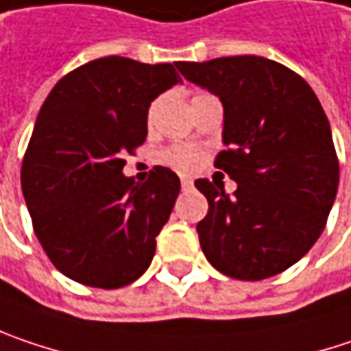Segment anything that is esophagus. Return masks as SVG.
Wrapping results in <instances>:
<instances>
[{"instance_id": "obj_1", "label": "esophagus", "mask_w": 351, "mask_h": 351, "mask_svg": "<svg viewBox=\"0 0 351 351\" xmlns=\"http://www.w3.org/2000/svg\"><path fill=\"white\" fill-rule=\"evenodd\" d=\"M193 186V180L191 178H182V188H191Z\"/></svg>"}]
</instances>
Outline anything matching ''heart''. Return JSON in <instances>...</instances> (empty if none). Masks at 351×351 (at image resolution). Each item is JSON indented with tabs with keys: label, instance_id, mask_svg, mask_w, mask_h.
Segmentation results:
<instances>
[{
	"label": "heart",
	"instance_id": "b5f03b06",
	"mask_svg": "<svg viewBox=\"0 0 351 351\" xmlns=\"http://www.w3.org/2000/svg\"><path fill=\"white\" fill-rule=\"evenodd\" d=\"M158 106H160V99H156L152 106H149V112H147V119L152 121L154 115L158 112ZM160 162L178 169V171H193L199 167V163L204 160V154L199 147L195 145H189V143H173L169 147H165L160 152Z\"/></svg>",
	"mask_w": 351,
	"mask_h": 351
}]
</instances>
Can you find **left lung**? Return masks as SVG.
<instances>
[{"label":"left lung","instance_id":"obj_1","mask_svg":"<svg viewBox=\"0 0 351 351\" xmlns=\"http://www.w3.org/2000/svg\"><path fill=\"white\" fill-rule=\"evenodd\" d=\"M180 73L223 106L215 167L238 189L197 180L208 215L199 245L230 278L258 282L300 262L322 236L339 184L332 130L319 99L295 71L260 56L178 62Z\"/></svg>","mask_w":351,"mask_h":351}]
</instances>
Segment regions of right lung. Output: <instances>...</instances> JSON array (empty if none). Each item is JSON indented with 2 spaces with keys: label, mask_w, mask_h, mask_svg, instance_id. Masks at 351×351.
Returning <instances> with one entry per match:
<instances>
[{
  "label": "right lung",
  "mask_w": 351,
  "mask_h": 351,
  "mask_svg": "<svg viewBox=\"0 0 351 351\" xmlns=\"http://www.w3.org/2000/svg\"><path fill=\"white\" fill-rule=\"evenodd\" d=\"M180 82L171 63L110 56L63 75L43 101L21 189L43 252L69 280L115 289L149 267L180 178L156 165L134 184L123 156L145 141L152 101Z\"/></svg>",
  "instance_id": "right-lung-1"
}]
</instances>
